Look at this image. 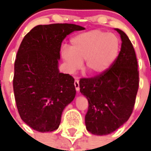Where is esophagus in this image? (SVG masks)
<instances>
[{"label":"esophagus","mask_w":151,"mask_h":151,"mask_svg":"<svg viewBox=\"0 0 151 151\" xmlns=\"http://www.w3.org/2000/svg\"><path fill=\"white\" fill-rule=\"evenodd\" d=\"M74 86H75V88L77 91H79L80 90V86H79V81L78 79H76L74 81Z\"/></svg>","instance_id":"1"}]
</instances>
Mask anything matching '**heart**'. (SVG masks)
Returning <instances> with one entry per match:
<instances>
[{
    "label": "heart",
    "instance_id": "1",
    "mask_svg": "<svg viewBox=\"0 0 151 151\" xmlns=\"http://www.w3.org/2000/svg\"><path fill=\"white\" fill-rule=\"evenodd\" d=\"M120 52L116 35L95 29L78 34L70 40V49L63 48L61 56L70 73H74L85 60V69L93 74L104 73L112 66Z\"/></svg>",
    "mask_w": 151,
    "mask_h": 151
}]
</instances>
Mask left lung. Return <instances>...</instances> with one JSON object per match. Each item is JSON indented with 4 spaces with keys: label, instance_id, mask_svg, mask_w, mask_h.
Here are the masks:
<instances>
[{
    "label": "left lung",
    "instance_id": "1",
    "mask_svg": "<svg viewBox=\"0 0 151 151\" xmlns=\"http://www.w3.org/2000/svg\"><path fill=\"white\" fill-rule=\"evenodd\" d=\"M122 38V48L113 65L93 78H81L80 92L88 101L86 129L92 134L111 133L129 120L139 88L138 63L128 36L115 29Z\"/></svg>",
    "mask_w": 151,
    "mask_h": 151
}]
</instances>
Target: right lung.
<instances>
[{
  "instance_id": "1",
  "label": "right lung",
  "mask_w": 151,
  "mask_h": 151,
  "mask_svg": "<svg viewBox=\"0 0 151 151\" xmlns=\"http://www.w3.org/2000/svg\"><path fill=\"white\" fill-rule=\"evenodd\" d=\"M68 23L39 25L22 39L15 61L13 90L20 117L41 132L56 130L63 110L74 99V79L58 68L66 35L83 30Z\"/></svg>"
}]
</instances>
